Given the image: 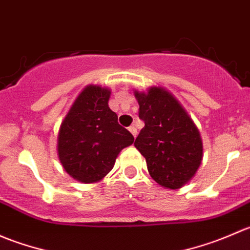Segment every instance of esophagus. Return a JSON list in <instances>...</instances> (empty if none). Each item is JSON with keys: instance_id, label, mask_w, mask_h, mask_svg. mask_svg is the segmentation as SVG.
I'll return each instance as SVG.
<instances>
[{"instance_id": "esophagus-1", "label": "esophagus", "mask_w": 250, "mask_h": 250, "mask_svg": "<svg viewBox=\"0 0 250 250\" xmlns=\"http://www.w3.org/2000/svg\"><path fill=\"white\" fill-rule=\"evenodd\" d=\"M128 129H129V132L132 133L133 137L137 138V135H138V130H137V128H135V125H130V127L128 128Z\"/></svg>"}]
</instances>
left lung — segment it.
I'll list each match as a JSON object with an SVG mask.
<instances>
[{"mask_svg": "<svg viewBox=\"0 0 250 250\" xmlns=\"http://www.w3.org/2000/svg\"><path fill=\"white\" fill-rule=\"evenodd\" d=\"M139 117L145 123L134 146L145 157L151 178L162 188L178 190L195 176L202 163L203 143L197 125L183 105L163 87L134 90Z\"/></svg>", "mask_w": 250, "mask_h": 250, "instance_id": "left-lung-1", "label": "left lung"}]
</instances>
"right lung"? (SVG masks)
<instances>
[{
  "label": "right lung",
  "mask_w": 250,
  "mask_h": 250,
  "mask_svg": "<svg viewBox=\"0 0 250 250\" xmlns=\"http://www.w3.org/2000/svg\"><path fill=\"white\" fill-rule=\"evenodd\" d=\"M111 90L89 84L77 95L58 133V157L75 180L93 184L103 180L115 166L121 151L134 137L118 125L109 107Z\"/></svg>",
  "instance_id": "obj_1"
}]
</instances>
